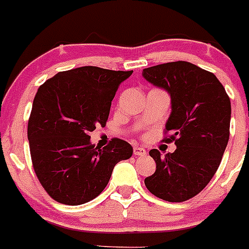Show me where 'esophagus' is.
I'll return each instance as SVG.
<instances>
[{
	"instance_id": "esophagus-1",
	"label": "esophagus",
	"mask_w": 249,
	"mask_h": 249,
	"mask_svg": "<svg viewBox=\"0 0 249 249\" xmlns=\"http://www.w3.org/2000/svg\"><path fill=\"white\" fill-rule=\"evenodd\" d=\"M133 153H135L136 156H146L147 155L146 149L142 148V147H138V146L133 147Z\"/></svg>"
}]
</instances>
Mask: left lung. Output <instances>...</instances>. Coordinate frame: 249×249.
I'll return each mask as SVG.
<instances>
[{"label": "left lung", "mask_w": 249, "mask_h": 249, "mask_svg": "<svg viewBox=\"0 0 249 249\" xmlns=\"http://www.w3.org/2000/svg\"><path fill=\"white\" fill-rule=\"evenodd\" d=\"M142 74L171 94L164 135H172L162 142L177 146L164 157L158 149L149 151L156 172L144 184L163 201H188L210 183L221 163L230 140V97L212 72L186 61L152 66Z\"/></svg>", "instance_id": "left-lung-1"}]
</instances>
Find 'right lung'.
Instances as JSON below:
<instances>
[{
	"label": "right lung",
	"mask_w": 249,
	"mask_h": 249,
	"mask_svg": "<svg viewBox=\"0 0 249 249\" xmlns=\"http://www.w3.org/2000/svg\"><path fill=\"white\" fill-rule=\"evenodd\" d=\"M133 71L85 66L63 71L39 86L28 118L27 137L35 173L48 196L68 206L96 198L114 166L132 156L126 141L103 148L89 132L105 126L118 87Z\"/></svg>",
	"instance_id": "1"
}]
</instances>
